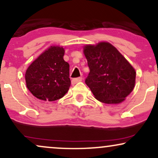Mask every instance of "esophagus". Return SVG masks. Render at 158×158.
<instances>
[{"label": "esophagus", "mask_w": 158, "mask_h": 158, "mask_svg": "<svg viewBox=\"0 0 158 158\" xmlns=\"http://www.w3.org/2000/svg\"><path fill=\"white\" fill-rule=\"evenodd\" d=\"M82 80V77H78V78H75V79H72V84L73 85H75L77 84V82H79V81H81Z\"/></svg>", "instance_id": "34e87169"}]
</instances>
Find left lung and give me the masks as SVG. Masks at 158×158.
<instances>
[{
  "label": "left lung",
  "instance_id": "obj_1",
  "mask_svg": "<svg viewBox=\"0 0 158 158\" xmlns=\"http://www.w3.org/2000/svg\"><path fill=\"white\" fill-rule=\"evenodd\" d=\"M84 53L90 73L85 83L94 97L106 104H118L133 90L136 72L113 45L100 42L87 45Z\"/></svg>",
  "mask_w": 158,
  "mask_h": 158
}]
</instances>
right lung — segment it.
Here are the masks:
<instances>
[{
	"label": "right lung",
	"mask_w": 158,
	"mask_h": 158,
	"mask_svg": "<svg viewBox=\"0 0 158 158\" xmlns=\"http://www.w3.org/2000/svg\"><path fill=\"white\" fill-rule=\"evenodd\" d=\"M64 50L50 47L27 68L25 79L32 95L44 101L63 97L70 88V65L63 59Z\"/></svg>",
	"instance_id": "right-lung-1"
}]
</instances>
